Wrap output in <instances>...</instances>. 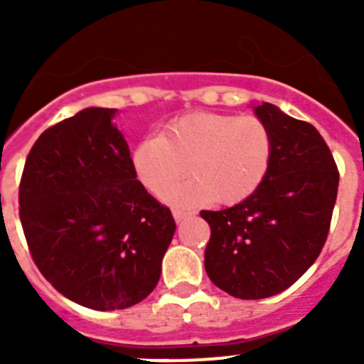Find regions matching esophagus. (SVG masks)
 <instances>
[{
	"instance_id": "34e87169",
	"label": "esophagus",
	"mask_w": 364,
	"mask_h": 364,
	"mask_svg": "<svg viewBox=\"0 0 364 364\" xmlns=\"http://www.w3.org/2000/svg\"><path fill=\"white\" fill-rule=\"evenodd\" d=\"M188 215H189V211L178 210V208H175V210H173V217H175V220H176V222L184 220V218L188 217Z\"/></svg>"
}]
</instances>
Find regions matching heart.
Here are the masks:
<instances>
[{
    "instance_id": "obj_1",
    "label": "heart",
    "mask_w": 364,
    "mask_h": 364,
    "mask_svg": "<svg viewBox=\"0 0 364 364\" xmlns=\"http://www.w3.org/2000/svg\"><path fill=\"white\" fill-rule=\"evenodd\" d=\"M273 134L262 118L228 112H188L149 134L131 154L140 184L162 197L189 173L193 178L175 189L178 202L233 205L262 186L272 166Z\"/></svg>"
}]
</instances>
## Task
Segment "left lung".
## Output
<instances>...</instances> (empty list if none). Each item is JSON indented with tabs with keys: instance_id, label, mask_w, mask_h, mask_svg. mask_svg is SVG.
Returning <instances> with one entry per match:
<instances>
[{
	"instance_id": "obj_1",
	"label": "left lung",
	"mask_w": 364,
	"mask_h": 364,
	"mask_svg": "<svg viewBox=\"0 0 364 364\" xmlns=\"http://www.w3.org/2000/svg\"><path fill=\"white\" fill-rule=\"evenodd\" d=\"M273 134L272 166L252 197L200 211L211 228L204 266L237 299H266L290 288L326 242L339 171L319 131L272 104L255 107Z\"/></svg>"
}]
</instances>
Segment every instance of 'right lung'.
<instances>
[{
	"label": "right lung",
	"instance_id": "right-lung-1",
	"mask_svg": "<svg viewBox=\"0 0 364 364\" xmlns=\"http://www.w3.org/2000/svg\"><path fill=\"white\" fill-rule=\"evenodd\" d=\"M114 109L89 107L40 134L19 182V220L34 264L62 295L124 310L160 279L176 230L136 180Z\"/></svg>",
	"mask_w": 364,
	"mask_h": 364
}]
</instances>
